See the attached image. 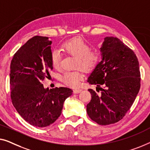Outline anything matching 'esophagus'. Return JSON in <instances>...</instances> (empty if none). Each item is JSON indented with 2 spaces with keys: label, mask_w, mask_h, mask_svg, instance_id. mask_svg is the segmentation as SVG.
I'll list each match as a JSON object with an SVG mask.
<instances>
[{
  "label": "esophagus",
  "mask_w": 150,
  "mask_h": 150,
  "mask_svg": "<svg viewBox=\"0 0 150 150\" xmlns=\"http://www.w3.org/2000/svg\"><path fill=\"white\" fill-rule=\"evenodd\" d=\"M81 90H81V89H75V90H73V93L74 94L80 93V92H81Z\"/></svg>",
  "instance_id": "34e87169"
}]
</instances>
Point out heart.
I'll use <instances>...</instances> for the list:
<instances>
[{"instance_id":"b5f03b06","label":"heart","mask_w":150,"mask_h":150,"mask_svg":"<svg viewBox=\"0 0 150 150\" xmlns=\"http://www.w3.org/2000/svg\"><path fill=\"white\" fill-rule=\"evenodd\" d=\"M62 49L65 53L76 57L75 67L81 68L86 72H91L98 66L100 56L95 50H90V47L85 40L79 37L71 39L62 43ZM50 60L54 69H58L61 64V55L57 50H54L50 55ZM83 78L82 69L64 73L62 81L72 88L79 86Z\"/></svg>"}]
</instances>
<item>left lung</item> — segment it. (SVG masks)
I'll use <instances>...</instances> for the list:
<instances>
[{
	"instance_id": "left-lung-1",
	"label": "left lung",
	"mask_w": 150,
	"mask_h": 150,
	"mask_svg": "<svg viewBox=\"0 0 150 150\" xmlns=\"http://www.w3.org/2000/svg\"><path fill=\"white\" fill-rule=\"evenodd\" d=\"M100 51L102 60L87 81L101 92L88 90L92 98L86 108L90 119L105 126L119 122L130 109L140 90L141 73L136 54L117 38L105 37Z\"/></svg>"
}]
</instances>
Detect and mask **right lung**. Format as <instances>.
<instances>
[{
	"instance_id": "1",
	"label": "right lung",
	"mask_w": 150,
	"mask_h": 150,
	"mask_svg": "<svg viewBox=\"0 0 150 150\" xmlns=\"http://www.w3.org/2000/svg\"><path fill=\"white\" fill-rule=\"evenodd\" d=\"M52 41L35 36L13 57L10 65V92L13 105L31 125L45 127L62 113L63 103L72 94L69 88L45 89L42 81L52 71L50 60Z\"/></svg>"
}]
</instances>
